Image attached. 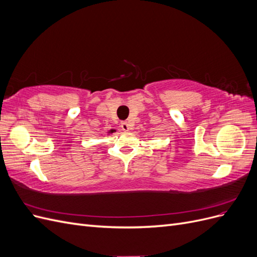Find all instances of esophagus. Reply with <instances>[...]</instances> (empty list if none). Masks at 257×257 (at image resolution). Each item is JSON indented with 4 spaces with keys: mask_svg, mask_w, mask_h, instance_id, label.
<instances>
[{
    "mask_svg": "<svg viewBox=\"0 0 257 257\" xmlns=\"http://www.w3.org/2000/svg\"><path fill=\"white\" fill-rule=\"evenodd\" d=\"M121 128H122L123 131L127 132V131L132 130V125H131V124H130L127 121H123V122H121Z\"/></svg>",
    "mask_w": 257,
    "mask_h": 257,
    "instance_id": "obj_1",
    "label": "esophagus"
}]
</instances>
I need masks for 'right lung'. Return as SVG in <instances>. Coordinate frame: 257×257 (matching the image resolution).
I'll use <instances>...</instances> for the list:
<instances>
[{
    "mask_svg": "<svg viewBox=\"0 0 257 257\" xmlns=\"http://www.w3.org/2000/svg\"><path fill=\"white\" fill-rule=\"evenodd\" d=\"M110 132H111V133H112V132H113V130H112V131H110Z\"/></svg>",
    "mask_w": 257,
    "mask_h": 257,
    "instance_id": "1",
    "label": "right lung"
}]
</instances>
